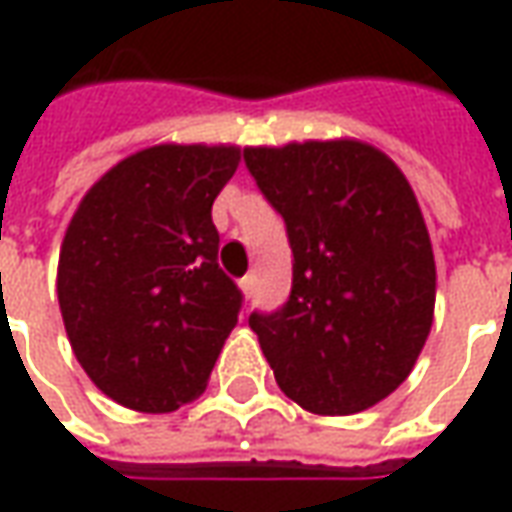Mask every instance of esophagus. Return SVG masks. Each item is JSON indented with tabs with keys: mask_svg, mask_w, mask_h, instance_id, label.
<instances>
[{
	"mask_svg": "<svg viewBox=\"0 0 512 512\" xmlns=\"http://www.w3.org/2000/svg\"><path fill=\"white\" fill-rule=\"evenodd\" d=\"M241 291H244V296H252V291H255V274H246L244 280H241Z\"/></svg>",
	"mask_w": 512,
	"mask_h": 512,
	"instance_id": "esophagus-1",
	"label": "esophagus"
}]
</instances>
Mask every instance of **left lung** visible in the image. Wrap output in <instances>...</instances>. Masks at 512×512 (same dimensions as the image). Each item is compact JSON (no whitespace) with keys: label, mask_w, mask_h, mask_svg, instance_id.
Segmentation results:
<instances>
[{"label":"left lung","mask_w":512,"mask_h":512,"mask_svg":"<svg viewBox=\"0 0 512 512\" xmlns=\"http://www.w3.org/2000/svg\"><path fill=\"white\" fill-rule=\"evenodd\" d=\"M244 160L293 252L288 302L249 316L277 385L318 416L377 405L413 371L435 310V257L410 182L352 138L249 146Z\"/></svg>","instance_id":"8db88e82"}]
</instances>
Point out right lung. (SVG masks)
Here are the masks:
<instances>
[{
	"instance_id": "obj_1",
	"label": "right lung",
	"mask_w": 512,
	"mask_h": 512,
	"mask_svg": "<svg viewBox=\"0 0 512 512\" xmlns=\"http://www.w3.org/2000/svg\"><path fill=\"white\" fill-rule=\"evenodd\" d=\"M238 163V146H149L71 216L57 302L80 366L113 402L171 413L205 391L244 302L210 216Z\"/></svg>"
}]
</instances>
